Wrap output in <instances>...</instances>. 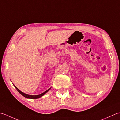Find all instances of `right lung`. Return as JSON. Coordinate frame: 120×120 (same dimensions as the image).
<instances>
[{"instance_id": "right-lung-1", "label": "right lung", "mask_w": 120, "mask_h": 120, "mask_svg": "<svg viewBox=\"0 0 120 120\" xmlns=\"http://www.w3.org/2000/svg\"><path fill=\"white\" fill-rule=\"evenodd\" d=\"M13 85L15 86V85ZM15 88L16 89V90H17L18 91V92L20 94H21V95L24 96V97L26 98H30V99H37V98H40V97H41V96H43V95H44L45 94H46V93H47L48 91L49 90H50V88H49L48 90H47L46 91H45V92H44V93H41V94H39V95H27V94H25V93H24L22 92V91H21V90H19V89H18L17 87H16L15 86Z\"/></svg>"}]
</instances>
